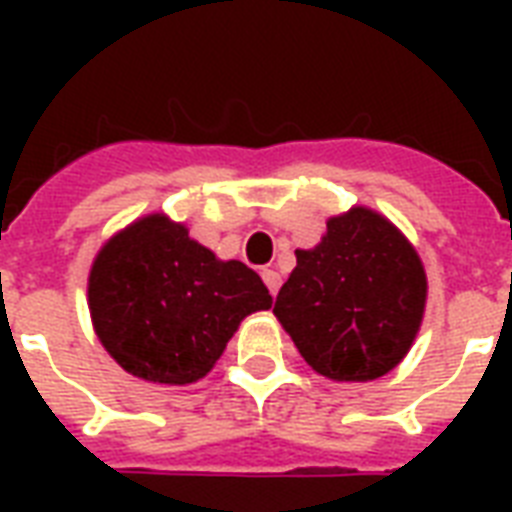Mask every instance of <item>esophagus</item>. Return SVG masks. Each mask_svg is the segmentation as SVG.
<instances>
[{
	"instance_id": "34e87169",
	"label": "esophagus",
	"mask_w": 512,
	"mask_h": 512,
	"mask_svg": "<svg viewBox=\"0 0 512 512\" xmlns=\"http://www.w3.org/2000/svg\"><path fill=\"white\" fill-rule=\"evenodd\" d=\"M263 281H265V287L271 289V295H276L281 287V276L279 271H273V268H263Z\"/></svg>"
}]
</instances>
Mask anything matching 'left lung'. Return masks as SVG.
Wrapping results in <instances>:
<instances>
[{
  "label": "left lung",
  "instance_id": "obj_1",
  "mask_svg": "<svg viewBox=\"0 0 512 512\" xmlns=\"http://www.w3.org/2000/svg\"><path fill=\"white\" fill-rule=\"evenodd\" d=\"M295 271L273 313L300 356L337 382L388 374L420 332L428 279L406 236L374 209L329 217L313 249H297Z\"/></svg>",
  "mask_w": 512,
  "mask_h": 512
}]
</instances>
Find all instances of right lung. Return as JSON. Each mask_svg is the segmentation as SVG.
Returning <instances> with one entry per match:
<instances>
[{
  "label": "right lung",
  "mask_w": 512,
  "mask_h": 512,
  "mask_svg": "<svg viewBox=\"0 0 512 512\" xmlns=\"http://www.w3.org/2000/svg\"><path fill=\"white\" fill-rule=\"evenodd\" d=\"M87 300L95 335L116 364L159 385L201 380L241 321L273 305L252 268L217 260L162 212L100 247Z\"/></svg>",
  "instance_id": "right-lung-1"
}]
</instances>
